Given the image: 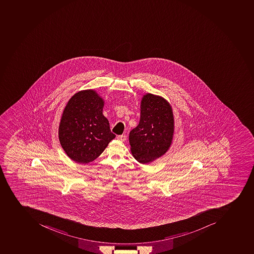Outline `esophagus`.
Wrapping results in <instances>:
<instances>
[{"label":"esophagus","mask_w":254,"mask_h":254,"mask_svg":"<svg viewBox=\"0 0 254 254\" xmlns=\"http://www.w3.org/2000/svg\"><path fill=\"white\" fill-rule=\"evenodd\" d=\"M118 139L120 141H123V142H124V141L126 140V135H124V134H122V135H119V136L117 137Z\"/></svg>","instance_id":"34e87169"}]
</instances>
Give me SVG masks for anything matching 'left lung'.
<instances>
[{
  "instance_id": "left-lung-1",
  "label": "left lung",
  "mask_w": 254,
  "mask_h": 254,
  "mask_svg": "<svg viewBox=\"0 0 254 254\" xmlns=\"http://www.w3.org/2000/svg\"><path fill=\"white\" fill-rule=\"evenodd\" d=\"M175 131L173 111L163 97L147 93L140 103V120L130 130L129 143L134 159L150 164L161 157L172 145Z\"/></svg>"
}]
</instances>
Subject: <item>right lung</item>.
<instances>
[{"mask_svg": "<svg viewBox=\"0 0 254 254\" xmlns=\"http://www.w3.org/2000/svg\"><path fill=\"white\" fill-rule=\"evenodd\" d=\"M103 98L90 89L75 93L63 110L59 142L68 157L78 164L94 161L116 138L103 115Z\"/></svg>", "mask_w": 254, "mask_h": 254, "instance_id": "add662e5", "label": "right lung"}]
</instances>
